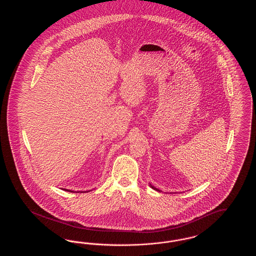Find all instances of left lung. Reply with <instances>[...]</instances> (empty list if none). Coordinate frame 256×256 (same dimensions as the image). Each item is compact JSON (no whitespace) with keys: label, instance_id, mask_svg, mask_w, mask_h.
I'll return each instance as SVG.
<instances>
[{"label":"left lung","instance_id":"8db88e82","mask_svg":"<svg viewBox=\"0 0 256 256\" xmlns=\"http://www.w3.org/2000/svg\"><path fill=\"white\" fill-rule=\"evenodd\" d=\"M150 187H152V189H154V190H156V191H159L158 189V188H156V187H154V186H152V184H150Z\"/></svg>","mask_w":256,"mask_h":256}]
</instances>
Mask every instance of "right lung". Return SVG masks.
Segmentation results:
<instances>
[{"label":"right lung","mask_w":256,"mask_h":256,"mask_svg":"<svg viewBox=\"0 0 256 256\" xmlns=\"http://www.w3.org/2000/svg\"><path fill=\"white\" fill-rule=\"evenodd\" d=\"M63 190H65V191H68V192H74V191H71V190H68V189H63Z\"/></svg>","instance_id":"add662e5"}]
</instances>
